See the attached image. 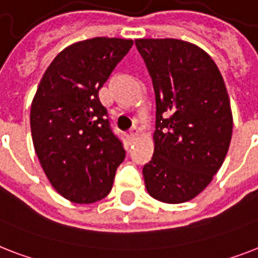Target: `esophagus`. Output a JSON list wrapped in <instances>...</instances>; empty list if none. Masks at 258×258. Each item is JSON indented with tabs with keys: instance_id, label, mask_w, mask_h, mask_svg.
<instances>
[{
	"instance_id": "obj_1",
	"label": "esophagus",
	"mask_w": 258,
	"mask_h": 258,
	"mask_svg": "<svg viewBox=\"0 0 258 258\" xmlns=\"http://www.w3.org/2000/svg\"><path fill=\"white\" fill-rule=\"evenodd\" d=\"M136 135H138V128H136V127H133V128L130 130L128 139L130 140H134L136 138Z\"/></svg>"
}]
</instances>
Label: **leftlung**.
Masks as SVG:
<instances>
[{
  "label": "left lung",
  "instance_id": "left-lung-1",
  "mask_svg": "<svg viewBox=\"0 0 258 258\" xmlns=\"http://www.w3.org/2000/svg\"><path fill=\"white\" fill-rule=\"evenodd\" d=\"M156 98L154 156L143 167L148 194L180 204L217 173L231 144V102L215 60L175 38L135 39Z\"/></svg>",
  "mask_w": 258,
  "mask_h": 258
}]
</instances>
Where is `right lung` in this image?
<instances>
[{"mask_svg": "<svg viewBox=\"0 0 258 258\" xmlns=\"http://www.w3.org/2000/svg\"><path fill=\"white\" fill-rule=\"evenodd\" d=\"M133 39L95 37L68 46L50 63L31 102L35 154L54 189L77 204L110 194L124 160L98 93Z\"/></svg>", "mask_w": 258, "mask_h": 258, "instance_id": "right-lung-1", "label": "right lung"}]
</instances>
